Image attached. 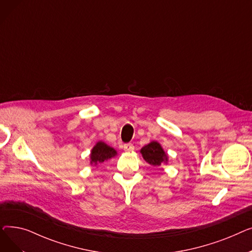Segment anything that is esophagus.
I'll list each match as a JSON object with an SVG mask.
<instances>
[{
	"mask_svg": "<svg viewBox=\"0 0 252 252\" xmlns=\"http://www.w3.org/2000/svg\"><path fill=\"white\" fill-rule=\"evenodd\" d=\"M123 148H124V150H125L126 152H130V151L134 150V145L130 144V143H127V144H125V145H124Z\"/></svg>",
	"mask_w": 252,
	"mask_h": 252,
	"instance_id": "obj_1",
	"label": "esophagus"
}]
</instances>
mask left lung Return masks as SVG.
<instances>
[{
	"label": "left lung",
	"instance_id": "left-lung-1",
	"mask_svg": "<svg viewBox=\"0 0 252 252\" xmlns=\"http://www.w3.org/2000/svg\"><path fill=\"white\" fill-rule=\"evenodd\" d=\"M145 161L153 166H159L162 163L168 162V156L163 150L161 145L156 142L152 141L149 144L145 145V146L140 150Z\"/></svg>",
	"mask_w": 252,
	"mask_h": 252
}]
</instances>
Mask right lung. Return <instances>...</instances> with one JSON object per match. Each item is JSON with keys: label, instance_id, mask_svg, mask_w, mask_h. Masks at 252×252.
<instances>
[{"label": "right lung", "instance_id": "obj_1", "mask_svg": "<svg viewBox=\"0 0 252 252\" xmlns=\"http://www.w3.org/2000/svg\"><path fill=\"white\" fill-rule=\"evenodd\" d=\"M117 152L114 148L110 147L106 143L99 141L91 150L90 154V164L96 166L99 163L104 162L105 160L111 159L112 157L116 156Z\"/></svg>", "mask_w": 252, "mask_h": 252}]
</instances>
